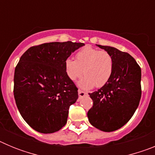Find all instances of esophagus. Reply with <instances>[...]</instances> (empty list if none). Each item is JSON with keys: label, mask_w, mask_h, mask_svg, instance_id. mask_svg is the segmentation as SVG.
Segmentation results:
<instances>
[{"label": "esophagus", "mask_w": 155, "mask_h": 155, "mask_svg": "<svg viewBox=\"0 0 155 155\" xmlns=\"http://www.w3.org/2000/svg\"><path fill=\"white\" fill-rule=\"evenodd\" d=\"M87 93L84 92V91H81V90H78V96L79 98H82V97H84V95H86Z\"/></svg>", "instance_id": "1"}]
</instances>
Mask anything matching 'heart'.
<instances>
[{
    "mask_svg": "<svg viewBox=\"0 0 155 155\" xmlns=\"http://www.w3.org/2000/svg\"><path fill=\"white\" fill-rule=\"evenodd\" d=\"M76 61L66 59L64 65L67 75L72 81L85 76L78 82L82 89H90L94 85L102 87L113 74L114 61L106 51H100L91 46H85L76 53Z\"/></svg>",
    "mask_w": 155,
    "mask_h": 155,
    "instance_id": "heart-1",
    "label": "heart"
}]
</instances>
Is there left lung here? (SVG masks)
I'll use <instances>...</instances> for the list:
<instances>
[{
	"instance_id": "1",
	"label": "left lung",
	"mask_w": 155,
	"mask_h": 155,
	"mask_svg": "<svg viewBox=\"0 0 155 155\" xmlns=\"http://www.w3.org/2000/svg\"><path fill=\"white\" fill-rule=\"evenodd\" d=\"M113 58V74L98 91L89 93L93 106L87 112L90 124L104 132L124 127L130 120L141 97V69L129 53L97 45Z\"/></svg>"
}]
</instances>
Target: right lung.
Wrapping results in <instances>:
<instances>
[{"label":"right lung","mask_w":155,"mask_h":155,"mask_svg":"<svg viewBox=\"0 0 155 155\" xmlns=\"http://www.w3.org/2000/svg\"><path fill=\"white\" fill-rule=\"evenodd\" d=\"M83 46L71 41L43 43L30 47L19 60L14 96L22 118L37 132L52 134L67 124L70 105L76 102L78 93L64 62Z\"/></svg>","instance_id":"add662e5"}]
</instances>
